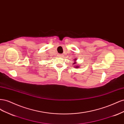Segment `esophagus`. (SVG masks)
Returning <instances> with one entry per match:
<instances>
[{
	"instance_id": "esophagus-1",
	"label": "esophagus",
	"mask_w": 124,
	"mask_h": 124,
	"mask_svg": "<svg viewBox=\"0 0 124 124\" xmlns=\"http://www.w3.org/2000/svg\"><path fill=\"white\" fill-rule=\"evenodd\" d=\"M58 56H59V57H62V56H63V55L62 54H58Z\"/></svg>"
}]
</instances>
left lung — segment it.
Segmentation results:
<instances>
[{
    "label": "left lung",
    "instance_id": "1",
    "mask_svg": "<svg viewBox=\"0 0 124 124\" xmlns=\"http://www.w3.org/2000/svg\"><path fill=\"white\" fill-rule=\"evenodd\" d=\"M77 60V58H74V59H73V61H74V63H73V64L74 65L73 67H74V68H78L80 67V66L77 65V62H76Z\"/></svg>",
    "mask_w": 124,
    "mask_h": 124
}]
</instances>
